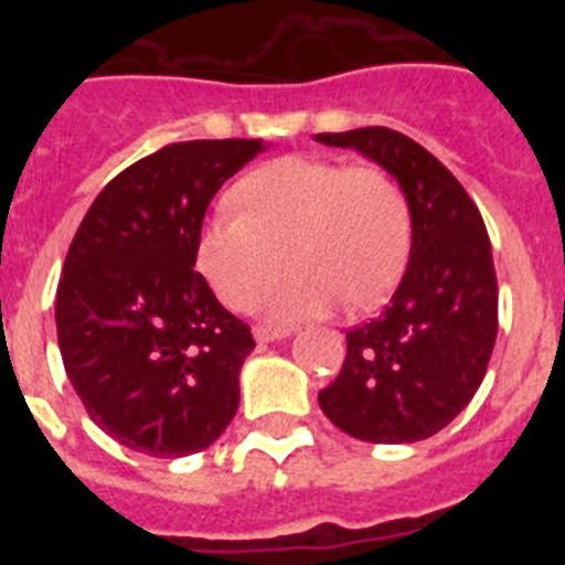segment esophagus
<instances>
[{"instance_id":"1","label":"esophagus","mask_w":565,"mask_h":565,"mask_svg":"<svg viewBox=\"0 0 565 565\" xmlns=\"http://www.w3.org/2000/svg\"><path fill=\"white\" fill-rule=\"evenodd\" d=\"M288 333H291V328L286 326H266V322H263V326H254V339H257V342H274V339H282L288 337Z\"/></svg>"}]
</instances>
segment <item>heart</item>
<instances>
[{"label": "heart", "mask_w": 565, "mask_h": 565, "mask_svg": "<svg viewBox=\"0 0 565 565\" xmlns=\"http://www.w3.org/2000/svg\"><path fill=\"white\" fill-rule=\"evenodd\" d=\"M239 209L206 223L198 266L226 306L248 311L266 299L277 319L319 317L348 306L376 308L398 286L413 243L402 183L379 163L291 154L254 169L234 189Z\"/></svg>", "instance_id": "obj_1"}]
</instances>
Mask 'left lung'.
<instances>
[{"mask_svg": "<svg viewBox=\"0 0 565 565\" xmlns=\"http://www.w3.org/2000/svg\"><path fill=\"white\" fill-rule=\"evenodd\" d=\"M402 183L413 214L411 263L376 319L348 331L342 371L319 407L359 441L436 436L476 396L498 337V277L483 217L456 174L387 127L319 132Z\"/></svg>", "mask_w": 565, "mask_h": 565, "instance_id": "1", "label": "left lung"}]
</instances>
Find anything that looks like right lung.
I'll list each match as a JSON object with an SVG mask.
<instances>
[{"instance_id":"obj_1","label":"right lung","mask_w":565,"mask_h":565,"mask_svg":"<svg viewBox=\"0 0 565 565\" xmlns=\"http://www.w3.org/2000/svg\"><path fill=\"white\" fill-rule=\"evenodd\" d=\"M263 141H181L115 174L70 243L56 291L64 371L84 411L154 458L206 450L239 404L252 328L194 271L206 209Z\"/></svg>"}]
</instances>
